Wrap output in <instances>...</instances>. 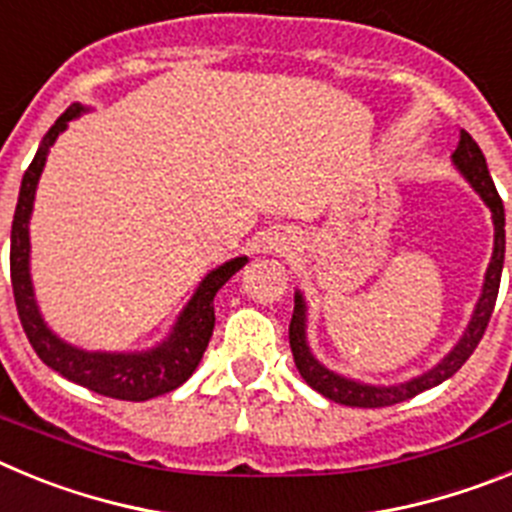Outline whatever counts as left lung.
I'll return each instance as SVG.
<instances>
[{
	"label": "left lung",
	"instance_id": "8db88e82",
	"mask_svg": "<svg viewBox=\"0 0 512 512\" xmlns=\"http://www.w3.org/2000/svg\"><path fill=\"white\" fill-rule=\"evenodd\" d=\"M451 161H454V166L459 169V174L472 184L474 192L482 197V202L490 207L492 225H495V248H492V259L490 266H487L485 284H482V295H479V302L477 307H474L472 320H469L464 336L459 338V343H456L449 354L443 356L433 369H428V372L420 374V377H413L402 384H392V387H377V384L356 382V379H348L336 372H330V369H325V366L312 356L310 346H307L305 297H302L300 292H295V312H292V323H289V348H292L295 366L300 369L302 379L310 384L312 390L320 392L323 397H328V400L341 402V405H348V408H387V405H397V402L410 400V397L420 395V392L431 390L436 384L454 377L461 366H464V361L474 354V348L482 341V336H485V328L492 318V310H495L500 277H503L505 210L503 200H500V194H497L495 184H492L485 153L479 151V146L474 143V138L467 130H461L459 146H456Z\"/></svg>",
	"mask_w": 512,
	"mask_h": 512
}]
</instances>
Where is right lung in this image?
<instances>
[{
    "instance_id": "1",
    "label": "right lung",
    "mask_w": 512,
    "mask_h": 512,
    "mask_svg": "<svg viewBox=\"0 0 512 512\" xmlns=\"http://www.w3.org/2000/svg\"><path fill=\"white\" fill-rule=\"evenodd\" d=\"M81 112L87 110L81 104H71L69 110L53 122V128L45 133L43 143L35 153L33 164L27 166L25 176H22L15 220H12V238H9L12 292H15L17 315H20L27 341L35 348V354L40 356L43 364L51 366L53 372H58L61 377L97 392V395L143 402L176 390L179 384L192 377L202 354H205L207 343H210L212 328H215V305H212V300H215L217 289L223 287L248 259L238 256V259H230L223 266L212 269L202 279L200 287L194 289L187 307L179 312L169 338L164 343H158L156 348L130 351V354H110V351H84V348L61 341L45 325L38 302H35L33 282H30V215H33L35 189H38L48 151H51L58 135L66 130V125L74 117H79Z\"/></svg>"
}]
</instances>
